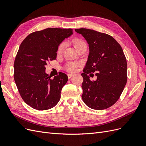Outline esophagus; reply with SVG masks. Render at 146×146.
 Wrapping results in <instances>:
<instances>
[{
    "label": "esophagus",
    "instance_id": "34e87169",
    "mask_svg": "<svg viewBox=\"0 0 146 146\" xmlns=\"http://www.w3.org/2000/svg\"><path fill=\"white\" fill-rule=\"evenodd\" d=\"M74 76V75L72 74H68V77L69 78H70L71 77H72Z\"/></svg>",
    "mask_w": 146,
    "mask_h": 146
}]
</instances>
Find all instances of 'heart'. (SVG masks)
Returning a JSON list of instances; mask_svg holds the SVG:
<instances>
[{
  "instance_id": "b5f03b06",
  "label": "heart",
  "mask_w": 146,
  "mask_h": 146,
  "mask_svg": "<svg viewBox=\"0 0 146 146\" xmlns=\"http://www.w3.org/2000/svg\"><path fill=\"white\" fill-rule=\"evenodd\" d=\"M72 42L74 44L75 47H76V48H77L80 45L83 44H85V42H84L82 40H81V39H74L72 41ZM64 43H61L58 47V53L60 54V53L62 52L64 49ZM78 63H68L67 66H66V69H67V70H69V71H74V70H76V68H77V66H78Z\"/></svg>"
}]
</instances>
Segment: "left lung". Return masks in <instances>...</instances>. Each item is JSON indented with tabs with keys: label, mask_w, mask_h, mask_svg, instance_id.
I'll return each instance as SVG.
<instances>
[{
	"label": "left lung",
	"mask_w": 146,
	"mask_h": 146,
	"mask_svg": "<svg viewBox=\"0 0 146 146\" xmlns=\"http://www.w3.org/2000/svg\"><path fill=\"white\" fill-rule=\"evenodd\" d=\"M89 45V55L81 75L82 99L94 110L107 109L115 104L127 81V64L121 46L111 36L88 29H76ZM96 72L91 81L88 73Z\"/></svg>",
	"instance_id": "left-lung-1"
}]
</instances>
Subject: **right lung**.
<instances>
[{
  "instance_id": "1",
  "label": "right lung",
  "mask_w": 146,
  "mask_h": 146,
  "mask_svg": "<svg viewBox=\"0 0 146 146\" xmlns=\"http://www.w3.org/2000/svg\"><path fill=\"white\" fill-rule=\"evenodd\" d=\"M72 35V29L48 28L30 34L22 42L15 60L14 79L21 98L32 108L48 110L60 100L68 76L60 72L52 79L46 66L56 59L60 44Z\"/></svg>"
}]
</instances>
